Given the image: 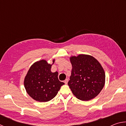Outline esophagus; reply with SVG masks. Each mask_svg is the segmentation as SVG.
Listing matches in <instances>:
<instances>
[{"mask_svg": "<svg viewBox=\"0 0 126 126\" xmlns=\"http://www.w3.org/2000/svg\"><path fill=\"white\" fill-rule=\"evenodd\" d=\"M68 79H66L64 80V83L65 84H67L68 83Z\"/></svg>", "mask_w": 126, "mask_h": 126, "instance_id": "34e87169", "label": "esophagus"}]
</instances>
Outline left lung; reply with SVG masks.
Listing matches in <instances>:
<instances>
[{"label":"left lung","instance_id":"8db88e82","mask_svg":"<svg viewBox=\"0 0 126 126\" xmlns=\"http://www.w3.org/2000/svg\"><path fill=\"white\" fill-rule=\"evenodd\" d=\"M72 72L68 83L73 94L82 101H89L101 92L105 84V72L97 59L88 54L70 57Z\"/></svg>","mask_w":126,"mask_h":126}]
</instances>
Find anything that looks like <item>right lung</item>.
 Returning a JSON list of instances; mask_svg holds the SVG:
<instances>
[{"label": "right lung", "instance_id": "obj_1", "mask_svg": "<svg viewBox=\"0 0 126 126\" xmlns=\"http://www.w3.org/2000/svg\"><path fill=\"white\" fill-rule=\"evenodd\" d=\"M46 59L34 63L25 76L24 85L27 93L33 99L40 102L50 101L57 94L64 83L59 81L58 72L51 71L52 65Z\"/></svg>", "mask_w": 126, "mask_h": 126}]
</instances>
